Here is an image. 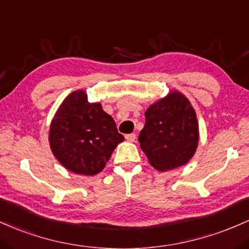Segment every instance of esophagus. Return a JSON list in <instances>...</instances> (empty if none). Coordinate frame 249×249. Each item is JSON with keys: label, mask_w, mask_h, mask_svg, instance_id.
<instances>
[{"label": "esophagus", "mask_w": 249, "mask_h": 249, "mask_svg": "<svg viewBox=\"0 0 249 249\" xmlns=\"http://www.w3.org/2000/svg\"><path fill=\"white\" fill-rule=\"evenodd\" d=\"M124 138H125V140H127V141H129V142H135V140H136V134H134V133H132V134H127V135H125Z\"/></svg>", "instance_id": "obj_1"}]
</instances>
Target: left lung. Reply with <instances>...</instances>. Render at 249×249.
<instances>
[{
    "label": "left lung",
    "instance_id": "obj_1",
    "mask_svg": "<svg viewBox=\"0 0 249 249\" xmlns=\"http://www.w3.org/2000/svg\"><path fill=\"white\" fill-rule=\"evenodd\" d=\"M139 142L149 163L159 172L183 166L199 144V124L192 103L182 93L170 90L150 105Z\"/></svg>",
    "mask_w": 249,
    "mask_h": 249
}]
</instances>
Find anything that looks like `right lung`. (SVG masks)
<instances>
[{"instance_id": "obj_1", "label": "right lung", "mask_w": 249, "mask_h": 249, "mask_svg": "<svg viewBox=\"0 0 249 249\" xmlns=\"http://www.w3.org/2000/svg\"><path fill=\"white\" fill-rule=\"evenodd\" d=\"M124 140L113 117L100 102H89L82 89L63 100L49 128L50 149L57 161L71 173L87 177L105 168Z\"/></svg>"}]
</instances>
